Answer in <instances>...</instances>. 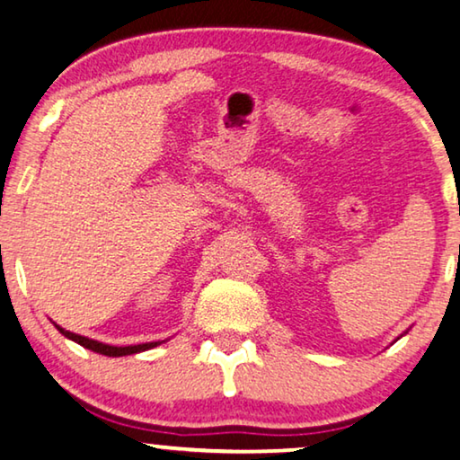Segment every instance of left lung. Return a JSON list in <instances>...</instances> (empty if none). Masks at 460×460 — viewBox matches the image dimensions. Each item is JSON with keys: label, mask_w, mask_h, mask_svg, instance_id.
<instances>
[{"label": "left lung", "mask_w": 460, "mask_h": 460, "mask_svg": "<svg viewBox=\"0 0 460 460\" xmlns=\"http://www.w3.org/2000/svg\"><path fill=\"white\" fill-rule=\"evenodd\" d=\"M402 334H405V332H402ZM402 334H401V337H402ZM401 337H399V339H401Z\"/></svg>", "instance_id": "left-lung-1"}]
</instances>
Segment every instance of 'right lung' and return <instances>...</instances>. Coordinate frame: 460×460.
Masks as SVG:
<instances>
[{"label":"right lung","mask_w":460,"mask_h":460,"mask_svg":"<svg viewBox=\"0 0 460 460\" xmlns=\"http://www.w3.org/2000/svg\"><path fill=\"white\" fill-rule=\"evenodd\" d=\"M55 324V322H53ZM55 328L64 334L66 339H70L74 342H78L84 349H91V351L99 353V355H107V358H123V355H134V353H142V351H148V349H153L156 345H161L164 341H155V342H142V345H128V347H115V345H105V342H99V341H93L88 337H80L76 332H70L66 331V328H61L59 324H55Z\"/></svg>","instance_id":"right-lung-1"}]
</instances>
